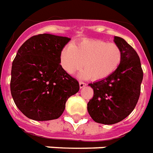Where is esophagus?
<instances>
[{
	"instance_id": "1",
	"label": "esophagus",
	"mask_w": 153,
	"mask_h": 153,
	"mask_svg": "<svg viewBox=\"0 0 153 153\" xmlns=\"http://www.w3.org/2000/svg\"><path fill=\"white\" fill-rule=\"evenodd\" d=\"M86 85H87V84H86V83L84 82H82V81H80V82H79V87H80V88H84V87H85Z\"/></svg>"
}]
</instances>
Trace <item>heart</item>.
<instances>
[{"label": "heart", "mask_w": 153, "mask_h": 153, "mask_svg": "<svg viewBox=\"0 0 153 153\" xmlns=\"http://www.w3.org/2000/svg\"><path fill=\"white\" fill-rule=\"evenodd\" d=\"M122 58V50L116 44L88 39L62 48L60 64L68 74H74L83 65L81 78L101 80L117 71Z\"/></svg>", "instance_id": "b5f03b06"}]
</instances>
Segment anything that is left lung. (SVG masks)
Returning <instances> with one entry per match:
<instances>
[{
	"instance_id": "1",
	"label": "left lung",
	"mask_w": 153,
	"mask_h": 153,
	"mask_svg": "<svg viewBox=\"0 0 153 153\" xmlns=\"http://www.w3.org/2000/svg\"><path fill=\"white\" fill-rule=\"evenodd\" d=\"M123 53L122 62L114 74L89 86L93 97L88 103V114L96 123L112 125L125 119L140 98L143 70L140 56L125 39L114 36Z\"/></svg>"
}]
</instances>
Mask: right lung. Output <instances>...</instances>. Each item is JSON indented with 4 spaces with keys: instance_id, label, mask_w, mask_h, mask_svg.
<instances>
[{
    "instance_id": "obj_1",
    "label": "right lung",
    "mask_w": 153,
    "mask_h": 153,
    "mask_svg": "<svg viewBox=\"0 0 153 153\" xmlns=\"http://www.w3.org/2000/svg\"><path fill=\"white\" fill-rule=\"evenodd\" d=\"M71 38L39 34L23 43L12 63L10 91L26 117L49 121L61 116L79 84L60 65L61 51Z\"/></svg>"
}]
</instances>
